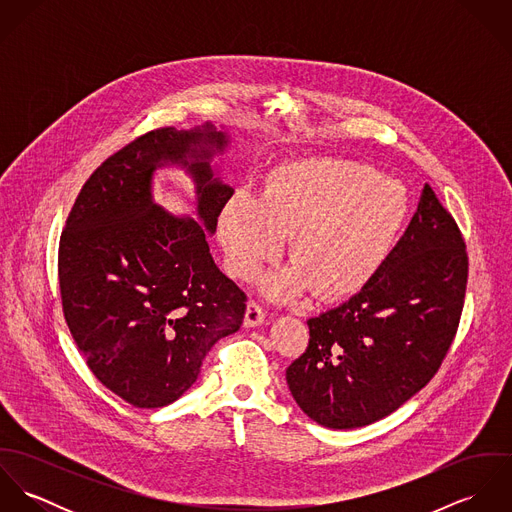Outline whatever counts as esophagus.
<instances>
[{
    "label": "esophagus",
    "mask_w": 512,
    "mask_h": 512,
    "mask_svg": "<svg viewBox=\"0 0 512 512\" xmlns=\"http://www.w3.org/2000/svg\"><path fill=\"white\" fill-rule=\"evenodd\" d=\"M266 319L264 309L256 301L246 303V313H244V327H260Z\"/></svg>",
    "instance_id": "34e87169"
}]
</instances>
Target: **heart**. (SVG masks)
<instances>
[{"label":"heart","mask_w":512,"mask_h":512,"mask_svg":"<svg viewBox=\"0 0 512 512\" xmlns=\"http://www.w3.org/2000/svg\"><path fill=\"white\" fill-rule=\"evenodd\" d=\"M408 217L400 181L361 161L309 157L272 169L260 195L234 191L217 228L232 278H252L290 238L292 266L264 276L262 292L290 299L311 288L323 301H343L380 274Z\"/></svg>","instance_id":"heart-1"}]
</instances>
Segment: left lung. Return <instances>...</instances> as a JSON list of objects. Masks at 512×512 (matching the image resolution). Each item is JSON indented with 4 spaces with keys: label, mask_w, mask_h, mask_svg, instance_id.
Instances as JSON below:
<instances>
[{
    "label": "left lung",
    "mask_w": 512,
    "mask_h": 512,
    "mask_svg": "<svg viewBox=\"0 0 512 512\" xmlns=\"http://www.w3.org/2000/svg\"><path fill=\"white\" fill-rule=\"evenodd\" d=\"M465 240L434 189L380 274L343 305L311 317L309 345L286 370L297 406L333 430L398 410L438 372L467 288Z\"/></svg>",
    "instance_id": "1"
}]
</instances>
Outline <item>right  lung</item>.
<instances>
[{"label":"right lung","mask_w":512,"mask_h":512,"mask_svg":"<svg viewBox=\"0 0 512 512\" xmlns=\"http://www.w3.org/2000/svg\"><path fill=\"white\" fill-rule=\"evenodd\" d=\"M226 146L209 122L147 132L88 177L61 234L59 286L74 343L92 374L136 408L175 402L211 347L242 325L246 293L207 242L234 193L211 167ZM163 164L192 175L201 223L152 203V171Z\"/></svg>","instance_id":"add662e5"}]
</instances>
